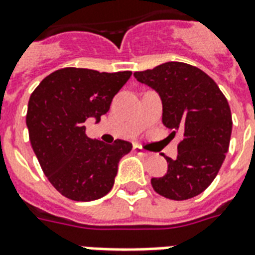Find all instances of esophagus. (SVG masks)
I'll return each mask as SVG.
<instances>
[{
	"label": "esophagus",
	"mask_w": 255,
	"mask_h": 255,
	"mask_svg": "<svg viewBox=\"0 0 255 255\" xmlns=\"http://www.w3.org/2000/svg\"><path fill=\"white\" fill-rule=\"evenodd\" d=\"M133 151H135L136 153L141 155V156H149V152H147V151H145V149L139 144H133Z\"/></svg>",
	"instance_id": "obj_1"
}]
</instances>
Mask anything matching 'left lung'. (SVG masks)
Instances as JSON below:
<instances>
[{"mask_svg":"<svg viewBox=\"0 0 255 255\" xmlns=\"http://www.w3.org/2000/svg\"><path fill=\"white\" fill-rule=\"evenodd\" d=\"M135 79L159 93L163 124L182 133L178 158L166 156L168 170L151 184L159 195L184 201L199 195L215 179L230 144V106L217 83L199 68L170 61L135 72Z\"/></svg>","mask_w":255,"mask_h":255,"instance_id":"1","label":"left lung"}]
</instances>
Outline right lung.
Here are the masks:
<instances>
[{
  "label": "right lung",
  "instance_id": "obj_1",
  "mask_svg": "<svg viewBox=\"0 0 255 255\" xmlns=\"http://www.w3.org/2000/svg\"><path fill=\"white\" fill-rule=\"evenodd\" d=\"M131 75L68 67L46 76L30 95L29 140L48 180L68 199L95 201L114 187L119 160L132 144L91 139L84 123L89 118L100 122Z\"/></svg>",
  "mask_w": 255,
  "mask_h": 255
}]
</instances>
